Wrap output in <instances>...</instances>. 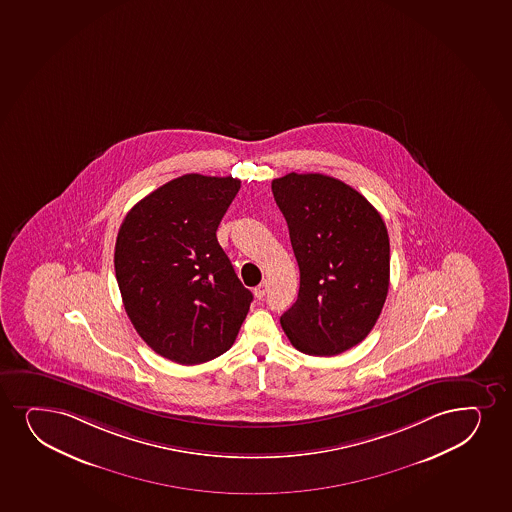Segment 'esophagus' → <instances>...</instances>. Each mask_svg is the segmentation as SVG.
<instances>
[{
  "instance_id": "esophagus-1",
  "label": "esophagus",
  "mask_w": 512,
  "mask_h": 512,
  "mask_svg": "<svg viewBox=\"0 0 512 512\" xmlns=\"http://www.w3.org/2000/svg\"><path fill=\"white\" fill-rule=\"evenodd\" d=\"M255 296H257V300H264L265 293H267V283H260L257 288H255Z\"/></svg>"
}]
</instances>
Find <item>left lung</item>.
I'll return each mask as SVG.
<instances>
[{"instance_id": "left-lung-1", "label": "left lung", "mask_w": 512, "mask_h": 512, "mask_svg": "<svg viewBox=\"0 0 512 512\" xmlns=\"http://www.w3.org/2000/svg\"><path fill=\"white\" fill-rule=\"evenodd\" d=\"M300 267V291L281 317L305 355L334 356L361 343L389 291L391 248L384 219L355 188L320 173L272 180Z\"/></svg>"}]
</instances>
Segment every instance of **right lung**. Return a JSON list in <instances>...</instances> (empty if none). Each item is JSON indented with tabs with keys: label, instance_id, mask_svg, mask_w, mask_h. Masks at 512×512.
Listing matches in <instances>:
<instances>
[{
	"label": "right lung",
	"instance_id": "obj_1",
	"mask_svg": "<svg viewBox=\"0 0 512 512\" xmlns=\"http://www.w3.org/2000/svg\"><path fill=\"white\" fill-rule=\"evenodd\" d=\"M240 183L180 176L133 205L118 231L116 281L128 319L157 355L180 365L226 353L250 310L252 293L216 236Z\"/></svg>",
	"mask_w": 512,
	"mask_h": 512
}]
</instances>
